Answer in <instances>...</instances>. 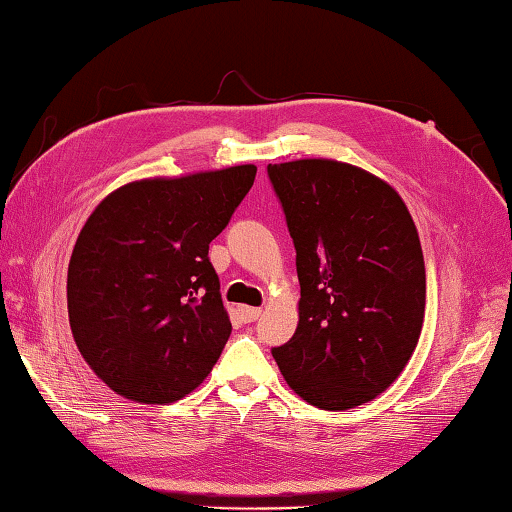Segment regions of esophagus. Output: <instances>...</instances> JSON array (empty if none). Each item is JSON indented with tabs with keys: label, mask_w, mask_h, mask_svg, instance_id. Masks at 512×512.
<instances>
[{
	"label": "esophagus",
	"mask_w": 512,
	"mask_h": 512,
	"mask_svg": "<svg viewBox=\"0 0 512 512\" xmlns=\"http://www.w3.org/2000/svg\"><path fill=\"white\" fill-rule=\"evenodd\" d=\"M261 308H251V306H242L240 308V317H242V321H247V324H249V321H256L258 317H261Z\"/></svg>",
	"instance_id": "obj_1"
}]
</instances>
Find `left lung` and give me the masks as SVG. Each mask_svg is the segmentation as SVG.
I'll use <instances>...</instances> for the list:
<instances>
[{"mask_svg":"<svg viewBox=\"0 0 512 512\" xmlns=\"http://www.w3.org/2000/svg\"><path fill=\"white\" fill-rule=\"evenodd\" d=\"M297 249L299 324L272 355L310 405L344 411L387 391L425 319V261L396 188L337 159L270 164Z\"/></svg>","mask_w":512,"mask_h":512,"instance_id":"left-lung-1","label":"left lung"}]
</instances>
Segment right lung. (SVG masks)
Masks as SVG:
<instances>
[{
	"mask_svg": "<svg viewBox=\"0 0 512 512\" xmlns=\"http://www.w3.org/2000/svg\"><path fill=\"white\" fill-rule=\"evenodd\" d=\"M256 177L254 164L148 177L89 215L67 272L80 355L119 396L168 405L200 387L231 335L209 242Z\"/></svg>",
	"mask_w": 512,
	"mask_h": 512,
	"instance_id": "1",
	"label": "right lung"
}]
</instances>
